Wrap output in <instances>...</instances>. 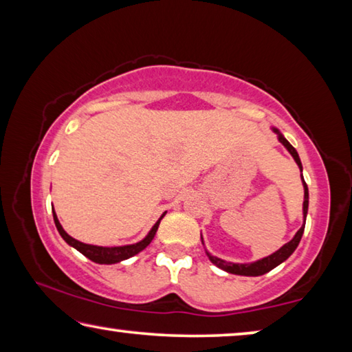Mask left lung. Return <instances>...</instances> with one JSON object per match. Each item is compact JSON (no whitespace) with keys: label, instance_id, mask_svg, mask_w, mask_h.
<instances>
[{"label":"left lung","instance_id":"8db88e82","mask_svg":"<svg viewBox=\"0 0 352 352\" xmlns=\"http://www.w3.org/2000/svg\"><path fill=\"white\" fill-rule=\"evenodd\" d=\"M273 132L276 133L278 136V141L281 142V144L287 148V152L294 157L295 163L298 164V168H300V172H302V164H301V160H300V155L295 151V147L290 144V142L285 140V136L279 132L276 127H272ZM301 182H302V188H305V201H302V225L301 228L296 231L295 236L292 237V239L284 243V245L276 250L275 253H272L269 256H265V258H261L258 261H253V262H230V261H225V259H220L217 256H212L208 250L205 248V253L210 261L212 262L214 265H217L219 269H222L223 272H228V273H233V275H241V276H261L264 275V273L270 272L278 267L279 264H283L285 259L290 258V254L295 252L298 243H300L302 233H305V226H306V217H307V211H309V189H307V184L305 182V177L301 174ZM201 237V234H200ZM201 243L205 245L204 242V237H201Z\"/></svg>","mask_w":352,"mask_h":352}]
</instances>
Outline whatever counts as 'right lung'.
Instances as JSON below:
<instances>
[{"label":"right lung","mask_w":352,"mask_h":352,"mask_svg":"<svg viewBox=\"0 0 352 352\" xmlns=\"http://www.w3.org/2000/svg\"><path fill=\"white\" fill-rule=\"evenodd\" d=\"M52 216H54V223L57 226V231L60 233L63 241L67 242L68 245L76 248L77 252H80L83 256H87L88 259L96 262V264H116V262L126 261L129 258H132V256L138 254L148 245V243L152 242L155 234H157L160 222H162V219L166 216V211L162 214V216H160L157 222H155V225L146 234L144 239H141L136 243H129V245H121V247H100V245H91V243H83L80 241H77L63 230V226L60 225V222H58V219H57V214L54 212V208H52Z\"/></svg>","instance_id":"1"}]
</instances>
